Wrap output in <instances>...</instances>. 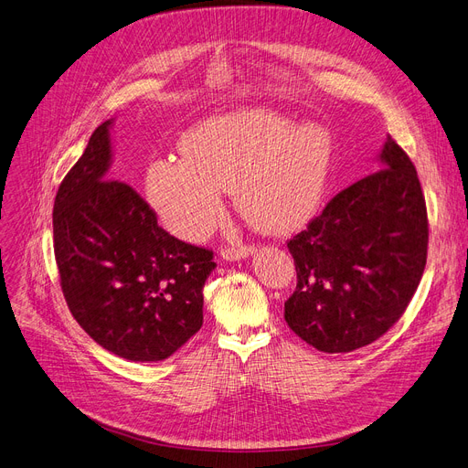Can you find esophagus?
<instances>
[{"instance_id":"1","label":"esophagus","mask_w":468,"mask_h":468,"mask_svg":"<svg viewBox=\"0 0 468 468\" xmlns=\"http://www.w3.org/2000/svg\"><path fill=\"white\" fill-rule=\"evenodd\" d=\"M253 251L255 250L251 246H238V248H222L220 255L227 261H239V259H246V257L253 255Z\"/></svg>"}]
</instances>
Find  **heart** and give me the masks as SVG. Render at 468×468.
<instances>
[{
    "mask_svg": "<svg viewBox=\"0 0 468 468\" xmlns=\"http://www.w3.org/2000/svg\"><path fill=\"white\" fill-rule=\"evenodd\" d=\"M332 165L334 140L323 126L250 107L188 130L182 155L149 163L144 188L163 227L186 241L211 230L224 190H234L236 209L257 230L290 234L319 211Z\"/></svg>",
    "mask_w": 468,
    "mask_h": 468,
    "instance_id": "obj_1",
    "label": "heart"
}]
</instances>
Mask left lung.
Here are the masks:
<instances>
[{
    "instance_id": "8db88e82",
    "label": "left lung",
    "mask_w": 468,
    "mask_h": 468,
    "mask_svg": "<svg viewBox=\"0 0 468 468\" xmlns=\"http://www.w3.org/2000/svg\"><path fill=\"white\" fill-rule=\"evenodd\" d=\"M378 161L380 171L342 190L288 241L297 286L284 319L324 353L378 340L399 321L424 272L428 218L415 165L391 136Z\"/></svg>"
}]
</instances>
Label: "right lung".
<instances>
[{"label": "right lung", "mask_w": 468, "mask_h": 468, "mask_svg": "<svg viewBox=\"0 0 468 468\" xmlns=\"http://www.w3.org/2000/svg\"><path fill=\"white\" fill-rule=\"evenodd\" d=\"M111 126L93 130L55 196V261L90 338L122 359L155 363L201 328L203 286L217 265L213 251L165 232L134 188L111 180Z\"/></svg>", "instance_id": "right-lung-1"}]
</instances>
